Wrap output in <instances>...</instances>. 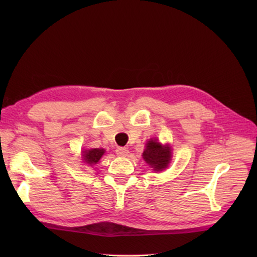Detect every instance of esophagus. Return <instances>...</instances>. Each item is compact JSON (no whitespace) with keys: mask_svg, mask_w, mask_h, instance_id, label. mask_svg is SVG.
<instances>
[{"mask_svg":"<svg viewBox=\"0 0 257 257\" xmlns=\"http://www.w3.org/2000/svg\"><path fill=\"white\" fill-rule=\"evenodd\" d=\"M116 154L119 157H125L128 155V149L125 147H118L116 149Z\"/></svg>","mask_w":257,"mask_h":257,"instance_id":"esophagus-1","label":"esophagus"}]
</instances>
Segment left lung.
I'll return each instance as SVG.
<instances>
[{
  "label": "left lung",
  "instance_id": "1",
  "mask_svg": "<svg viewBox=\"0 0 257 257\" xmlns=\"http://www.w3.org/2000/svg\"><path fill=\"white\" fill-rule=\"evenodd\" d=\"M146 146L143 154L145 161L154 168L155 171H161L166 169L171 160L170 148L168 146H162L157 140H149Z\"/></svg>",
  "mask_w": 257,
  "mask_h": 257
}]
</instances>
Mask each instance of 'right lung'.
<instances>
[{"mask_svg":"<svg viewBox=\"0 0 257 257\" xmlns=\"http://www.w3.org/2000/svg\"><path fill=\"white\" fill-rule=\"evenodd\" d=\"M105 154V150L103 149H90V150H86L84 151V162L87 163V165L92 166L96 165V163L100 160V158L102 157V155Z\"/></svg>","mask_w":257,"mask_h":257,"instance_id":"obj_1","label":"right lung"}]
</instances>
